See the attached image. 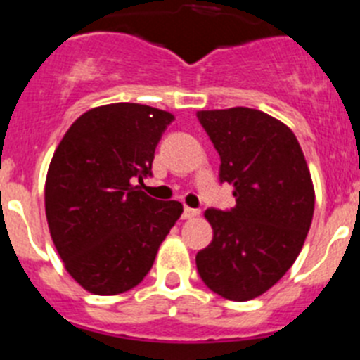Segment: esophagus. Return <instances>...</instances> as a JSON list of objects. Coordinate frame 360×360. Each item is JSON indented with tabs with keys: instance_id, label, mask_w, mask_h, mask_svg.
Returning <instances> with one entry per match:
<instances>
[{
	"instance_id": "obj_1",
	"label": "esophagus",
	"mask_w": 360,
	"mask_h": 360,
	"mask_svg": "<svg viewBox=\"0 0 360 360\" xmlns=\"http://www.w3.org/2000/svg\"><path fill=\"white\" fill-rule=\"evenodd\" d=\"M200 214V209H193V207H186L184 209V219H191V218H196Z\"/></svg>"
}]
</instances>
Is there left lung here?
I'll use <instances>...</instances> for the list:
<instances>
[{"label": "left lung", "mask_w": 360, "mask_h": 360, "mask_svg": "<svg viewBox=\"0 0 360 360\" xmlns=\"http://www.w3.org/2000/svg\"><path fill=\"white\" fill-rule=\"evenodd\" d=\"M219 155V180L236 207L203 212L212 241L196 254L203 283L231 301L272 288L294 265L314 218L316 191L297 139L281 120L252 108L196 113Z\"/></svg>", "instance_id": "obj_1"}]
</instances>
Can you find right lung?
<instances>
[{"instance_id":"1","label":"right lung","mask_w":360,"mask_h":360,"mask_svg":"<svg viewBox=\"0 0 360 360\" xmlns=\"http://www.w3.org/2000/svg\"><path fill=\"white\" fill-rule=\"evenodd\" d=\"M173 120L146 104H104L82 113L53 153L44 182L50 236L66 272L91 294L136 287L184 212L135 186Z\"/></svg>"}]
</instances>
